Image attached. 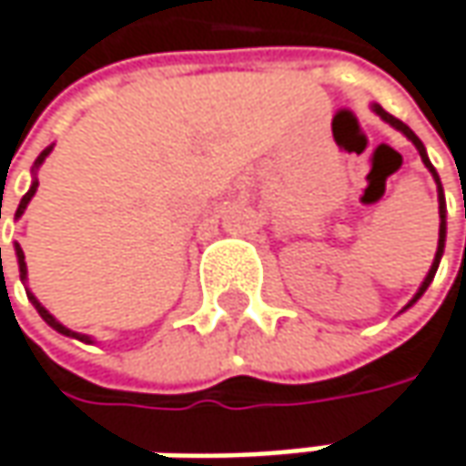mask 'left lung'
Masks as SVG:
<instances>
[{
  "label": "left lung",
  "mask_w": 466,
  "mask_h": 466,
  "mask_svg": "<svg viewBox=\"0 0 466 466\" xmlns=\"http://www.w3.org/2000/svg\"><path fill=\"white\" fill-rule=\"evenodd\" d=\"M371 107H374V113H377V116L382 118V121H388V124H390V126H396L398 131H403V134H406V137H409V139L414 142V147H417V150H420V155H422L424 166L430 168V174H432V177H435V181H438V192H441V195H438V200H441V237H438V253H435V260H432V266H430V274H427V279H424V282H422V288H420V292L414 295V300H417V298H422L424 289L430 288V282H432V277H435V271H438V263H441V256H443V242H446V200H443V187H441V178H438V174H435L432 163L427 160V152H424V145H422V142H420V137H417V134H414V131H411L409 126L403 124V121H398L396 116L385 113V110H382L380 105H371ZM414 300H411V303H414Z\"/></svg>",
  "instance_id": "left-lung-1"
}]
</instances>
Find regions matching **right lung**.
<instances>
[{
	"mask_svg": "<svg viewBox=\"0 0 466 466\" xmlns=\"http://www.w3.org/2000/svg\"><path fill=\"white\" fill-rule=\"evenodd\" d=\"M49 150H52V147H46V150H44L42 155H39V157H36L34 168H39V166H42L44 157L49 155ZM36 187H39V181H34V184H31V189H28V192L23 195V200H20V206H17V213H15V218H17V216H23V210H25V206L31 203V198H34V192H36ZM15 256H17V266H20V279H25V256H23V250H20V245H17V242H15ZM0 260H2V250H0ZM28 298L34 300L36 311H39V316H42V319H44V321H46V324H49V327H55L57 332H63V335H68V338H78L76 332H70L68 327H63L60 321H55V316L49 314V311L44 309L42 303H39V300H36L34 295H28ZM78 340H89V338H78Z\"/></svg>",
	"mask_w": 466,
	"mask_h": 466,
	"instance_id": "obj_1",
	"label": "right lung"
}]
</instances>
